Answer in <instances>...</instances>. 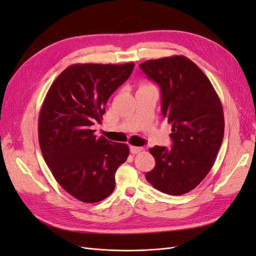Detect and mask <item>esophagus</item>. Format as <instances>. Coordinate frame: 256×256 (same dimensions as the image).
<instances>
[{"instance_id":"34e87169","label":"esophagus","mask_w":256,"mask_h":256,"mask_svg":"<svg viewBox=\"0 0 256 256\" xmlns=\"http://www.w3.org/2000/svg\"><path fill=\"white\" fill-rule=\"evenodd\" d=\"M143 150H144L143 147H140V146H132V145L130 146V152L131 154H138V152H141Z\"/></svg>"}]
</instances>
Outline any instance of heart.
I'll use <instances>...</instances> for the list:
<instances>
[{
	"label": "heart",
	"instance_id": "heart-1",
	"mask_svg": "<svg viewBox=\"0 0 256 256\" xmlns=\"http://www.w3.org/2000/svg\"><path fill=\"white\" fill-rule=\"evenodd\" d=\"M150 86H152V85H150V83H141L140 85V88H150Z\"/></svg>",
	"mask_w": 256,
	"mask_h": 256
}]
</instances>
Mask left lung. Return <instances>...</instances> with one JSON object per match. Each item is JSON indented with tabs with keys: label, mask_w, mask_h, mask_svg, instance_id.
<instances>
[{
	"label": "left lung",
	"mask_w": 256,
	"mask_h": 256,
	"mask_svg": "<svg viewBox=\"0 0 256 256\" xmlns=\"http://www.w3.org/2000/svg\"><path fill=\"white\" fill-rule=\"evenodd\" d=\"M140 68L161 90L162 115L172 125L173 146H154L156 166L146 173L154 188L170 196L194 189L210 171L224 136L220 99L191 60L173 56L148 60Z\"/></svg>",
	"instance_id": "8db88e82"
}]
</instances>
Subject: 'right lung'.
Returning <instances> with one entry per match:
<instances>
[{"label":"right lung","instance_id":"obj_1","mask_svg":"<svg viewBox=\"0 0 256 256\" xmlns=\"http://www.w3.org/2000/svg\"><path fill=\"white\" fill-rule=\"evenodd\" d=\"M134 63L74 64L54 80L38 118V140L46 164L69 194L97 203L115 188V172L129 156L124 143L97 138L108 99L125 82Z\"/></svg>","mask_w":256,"mask_h":256}]
</instances>
